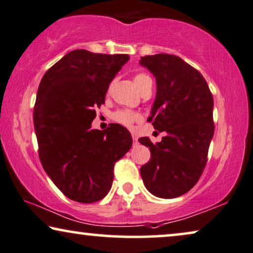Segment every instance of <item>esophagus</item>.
<instances>
[{
  "mask_svg": "<svg viewBox=\"0 0 253 253\" xmlns=\"http://www.w3.org/2000/svg\"><path fill=\"white\" fill-rule=\"evenodd\" d=\"M133 143L137 144V136L134 135V134H133Z\"/></svg>",
  "mask_w": 253,
  "mask_h": 253,
  "instance_id": "34e87169",
  "label": "esophagus"
}]
</instances>
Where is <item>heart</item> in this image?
Returning a JSON list of instances; mask_svg holds the SVG:
<instances>
[{"instance_id": "1", "label": "heart", "mask_w": 253, "mask_h": 253, "mask_svg": "<svg viewBox=\"0 0 253 253\" xmlns=\"http://www.w3.org/2000/svg\"><path fill=\"white\" fill-rule=\"evenodd\" d=\"M133 82L135 84L137 89L142 90L143 87H146L148 84H151L150 77L147 75L146 73H136L135 75L133 76ZM113 119L121 125H125V126H130L134 123L140 120V116L137 113H134L132 111L128 110H120L117 111L116 113L113 114Z\"/></svg>"}]
</instances>
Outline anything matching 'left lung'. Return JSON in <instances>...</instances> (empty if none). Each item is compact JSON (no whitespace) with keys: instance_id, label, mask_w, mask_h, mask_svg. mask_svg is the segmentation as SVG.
<instances>
[{"instance_id":"obj_1","label":"left lung","mask_w":253,"mask_h":253,"mask_svg":"<svg viewBox=\"0 0 253 253\" xmlns=\"http://www.w3.org/2000/svg\"><path fill=\"white\" fill-rule=\"evenodd\" d=\"M140 65L149 69L157 85L148 121L166 133L156 144L149 137L139 139L151 154L141 177L155 197L172 199L190 191L206 167L214 135L213 95L204 76L179 56L147 55Z\"/></svg>"}]
</instances>
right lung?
Returning <instances> with one entry per match:
<instances>
[{
  "label": "right lung",
  "mask_w": 253,
  "mask_h": 253,
  "mask_svg": "<svg viewBox=\"0 0 253 253\" xmlns=\"http://www.w3.org/2000/svg\"><path fill=\"white\" fill-rule=\"evenodd\" d=\"M127 54L85 49L67 53L40 81L33 123L43 170L67 198L91 204L109 193L114 163L132 147L130 133L118 124L91 129L96 107L105 103L110 83Z\"/></svg>",
  "instance_id": "add662e5"
}]
</instances>
